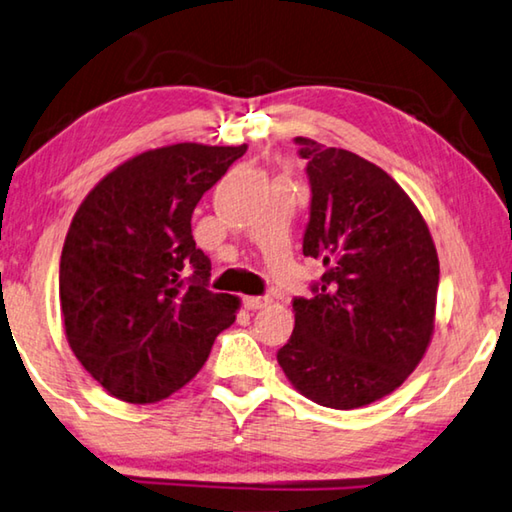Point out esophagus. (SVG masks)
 <instances>
[{
    "instance_id": "34e87169",
    "label": "esophagus",
    "mask_w": 512,
    "mask_h": 512,
    "mask_svg": "<svg viewBox=\"0 0 512 512\" xmlns=\"http://www.w3.org/2000/svg\"><path fill=\"white\" fill-rule=\"evenodd\" d=\"M242 304H245L247 311H261V308L270 306V299L267 297H245L242 299Z\"/></svg>"
}]
</instances>
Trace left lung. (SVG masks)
Segmentation results:
<instances>
[{
    "instance_id": "obj_1",
    "label": "left lung",
    "mask_w": 512,
    "mask_h": 512,
    "mask_svg": "<svg viewBox=\"0 0 512 512\" xmlns=\"http://www.w3.org/2000/svg\"><path fill=\"white\" fill-rule=\"evenodd\" d=\"M297 142L313 188L304 256L324 274L311 299L292 301L295 331L276 360L306 399L351 410L395 392L429 349L438 251L420 208L379 165Z\"/></svg>"
}]
</instances>
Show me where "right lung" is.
I'll return each mask as SVG.
<instances>
[{
  "instance_id": "1",
  "label": "right lung",
  "mask_w": 512,
  "mask_h": 512,
  "mask_svg": "<svg viewBox=\"0 0 512 512\" xmlns=\"http://www.w3.org/2000/svg\"><path fill=\"white\" fill-rule=\"evenodd\" d=\"M247 145L147 149L81 201L63 242L58 299L67 345L115 399L156 404L204 367L240 299L206 288L192 213ZM192 264V282L182 272Z\"/></svg>"
}]
</instances>
